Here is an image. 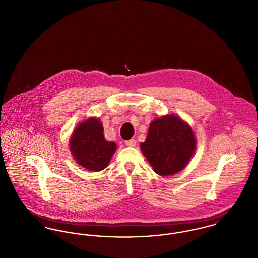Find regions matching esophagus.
<instances>
[{"mask_svg":"<svg viewBox=\"0 0 258 258\" xmlns=\"http://www.w3.org/2000/svg\"><path fill=\"white\" fill-rule=\"evenodd\" d=\"M125 144H126V146H128V147H135V146H136V140L131 139V140L125 141Z\"/></svg>","mask_w":258,"mask_h":258,"instance_id":"1","label":"esophagus"}]
</instances>
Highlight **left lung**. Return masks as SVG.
Returning a JSON list of instances; mask_svg holds the SVG:
<instances>
[{
    "label": "left lung",
    "instance_id": "obj_1",
    "mask_svg": "<svg viewBox=\"0 0 258 258\" xmlns=\"http://www.w3.org/2000/svg\"><path fill=\"white\" fill-rule=\"evenodd\" d=\"M192 129L175 115H165L153 121L146 141L140 147L154 171L170 176L183 170L196 150Z\"/></svg>",
    "mask_w": 258,
    "mask_h": 258
}]
</instances>
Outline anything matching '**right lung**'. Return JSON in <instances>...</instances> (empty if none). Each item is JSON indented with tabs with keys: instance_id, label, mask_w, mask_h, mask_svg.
Listing matches in <instances>:
<instances>
[{
	"instance_id": "add662e5",
	"label": "right lung",
	"mask_w": 258,
	"mask_h": 258,
	"mask_svg": "<svg viewBox=\"0 0 258 258\" xmlns=\"http://www.w3.org/2000/svg\"><path fill=\"white\" fill-rule=\"evenodd\" d=\"M69 148L80 166L98 172L108 165L116 151V144L104 139L102 122L91 117L75 128L69 141Z\"/></svg>"
}]
</instances>
